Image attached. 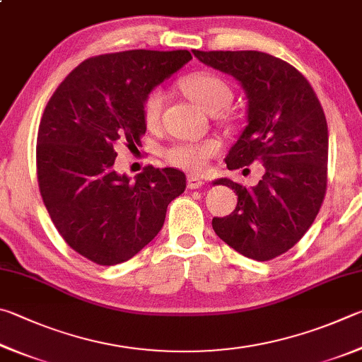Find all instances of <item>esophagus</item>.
Masks as SVG:
<instances>
[{"label": "esophagus", "mask_w": 362, "mask_h": 362, "mask_svg": "<svg viewBox=\"0 0 362 362\" xmlns=\"http://www.w3.org/2000/svg\"><path fill=\"white\" fill-rule=\"evenodd\" d=\"M204 185H205V182L200 176H197V175H189L187 176V187L189 189H199Z\"/></svg>", "instance_id": "esophagus-1"}]
</instances>
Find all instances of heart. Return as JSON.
<instances>
[{
	"label": "heart",
	"mask_w": 362,
	"mask_h": 362,
	"mask_svg": "<svg viewBox=\"0 0 362 362\" xmlns=\"http://www.w3.org/2000/svg\"><path fill=\"white\" fill-rule=\"evenodd\" d=\"M181 88L195 105L208 112H216L232 98V90L219 76L206 71H197L186 76L181 81ZM165 95L160 88H152L146 93L141 103V116L144 124L154 127L158 124L163 110ZM221 149L216 138H208L195 143H176L165 149L163 156L175 167L200 171L206 167L208 160Z\"/></svg>",
	"instance_id": "b5f03b06"
}]
</instances>
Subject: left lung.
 Wrapping results in <instances>:
<instances>
[{"mask_svg":"<svg viewBox=\"0 0 362 362\" xmlns=\"http://www.w3.org/2000/svg\"><path fill=\"white\" fill-rule=\"evenodd\" d=\"M208 66L242 84L248 98V125L226 157L229 170L262 162L265 173L246 189L227 177L237 192L235 210L213 218L227 245L255 261H270L293 248L313 224L326 195L329 133L318 97L288 62L257 50H192Z\"/></svg>","mask_w":362,"mask_h":362,"instance_id":"left-lung-1","label":"left lung"}]
</instances>
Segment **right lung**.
I'll list each match as a JSON object with an SVG mask.
<instances>
[{
  "instance_id": "1",
  "label": "right lung",
  "mask_w": 362,
  "mask_h": 362,
  "mask_svg": "<svg viewBox=\"0 0 362 362\" xmlns=\"http://www.w3.org/2000/svg\"><path fill=\"white\" fill-rule=\"evenodd\" d=\"M192 60L189 50H124L87 59L57 87L42 112L36 173L62 238L88 261H129L160 232L167 206L186 189L176 168L144 167L130 180L114 171L116 144H141V103Z\"/></svg>"
}]
</instances>
